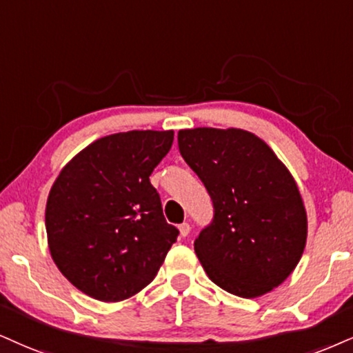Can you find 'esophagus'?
Listing matches in <instances>:
<instances>
[{
    "label": "esophagus",
    "instance_id": "34e87169",
    "mask_svg": "<svg viewBox=\"0 0 353 353\" xmlns=\"http://www.w3.org/2000/svg\"><path fill=\"white\" fill-rule=\"evenodd\" d=\"M178 229H180V236L181 237H186L191 232V225L188 223L180 224V225H178Z\"/></svg>",
    "mask_w": 353,
    "mask_h": 353
}]
</instances>
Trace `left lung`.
Listing matches in <instances>:
<instances>
[{
	"label": "left lung",
	"instance_id": "obj_1",
	"mask_svg": "<svg viewBox=\"0 0 353 353\" xmlns=\"http://www.w3.org/2000/svg\"><path fill=\"white\" fill-rule=\"evenodd\" d=\"M178 149L214 206V219L194 241L208 276L241 298L281 285L307 237L306 210L290 170L243 129L180 130Z\"/></svg>",
	"mask_w": 353,
	"mask_h": 353
}]
</instances>
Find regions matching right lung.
<instances>
[{
  "mask_svg": "<svg viewBox=\"0 0 353 353\" xmlns=\"http://www.w3.org/2000/svg\"><path fill=\"white\" fill-rule=\"evenodd\" d=\"M173 130L101 137L62 168L46 206L49 250L75 288L104 303L128 299L154 280L178 229L163 217L149 176Z\"/></svg>",
  "mask_w": 353,
  "mask_h": 353,
  "instance_id": "add662e5",
  "label": "right lung"
}]
</instances>
